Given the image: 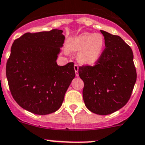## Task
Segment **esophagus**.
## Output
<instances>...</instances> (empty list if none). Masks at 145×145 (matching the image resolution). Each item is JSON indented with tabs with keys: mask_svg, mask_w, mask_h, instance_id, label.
Here are the masks:
<instances>
[{
	"mask_svg": "<svg viewBox=\"0 0 145 145\" xmlns=\"http://www.w3.org/2000/svg\"><path fill=\"white\" fill-rule=\"evenodd\" d=\"M74 69H75V75L78 77V75H79V74H78V70H79V67H78L77 65H74Z\"/></svg>",
	"mask_w": 145,
	"mask_h": 145,
	"instance_id": "1",
	"label": "esophagus"
}]
</instances>
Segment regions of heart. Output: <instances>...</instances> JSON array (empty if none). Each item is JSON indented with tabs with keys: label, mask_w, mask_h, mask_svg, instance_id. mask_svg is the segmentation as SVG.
Listing matches in <instances>:
<instances>
[{
	"label": "heart",
	"mask_w": 145,
	"mask_h": 145,
	"mask_svg": "<svg viewBox=\"0 0 145 145\" xmlns=\"http://www.w3.org/2000/svg\"><path fill=\"white\" fill-rule=\"evenodd\" d=\"M67 45L70 50L79 52L80 63L91 65L100 60L104 48L105 39L100 33H82L70 38Z\"/></svg>",
	"instance_id": "1"
}]
</instances>
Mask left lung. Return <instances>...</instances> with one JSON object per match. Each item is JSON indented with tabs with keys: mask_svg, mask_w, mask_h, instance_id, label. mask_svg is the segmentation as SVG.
<instances>
[{
	"mask_svg": "<svg viewBox=\"0 0 145 145\" xmlns=\"http://www.w3.org/2000/svg\"><path fill=\"white\" fill-rule=\"evenodd\" d=\"M105 49L95 66L78 70L84 82V103L92 112L107 115L118 111L130 98L137 72L130 47L118 35L100 30Z\"/></svg>",
	"mask_w": 145,
	"mask_h": 145,
	"instance_id": "8db88e82",
	"label": "left lung"
}]
</instances>
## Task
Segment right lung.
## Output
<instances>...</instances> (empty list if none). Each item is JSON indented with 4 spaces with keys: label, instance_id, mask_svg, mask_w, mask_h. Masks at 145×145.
<instances>
[{
    "label": "right lung",
    "instance_id": "1",
    "mask_svg": "<svg viewBox=\"0 0 145 145\" xmlns=\"http://www.w3.org/2000/svg\"><path fill=\"white\" fill-rule=\"evenodd\" d=\"M63 30L27 33L14 41L6 65L10 90L25 110L40 115L55 112L75 76L74 63L57 64Z\"/></svg>",
    "mask_w": 145,
    "mask_h": 145
}]
</instances>
